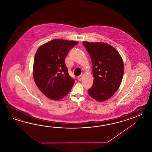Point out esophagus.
Returning <instances> with one entry per match:
<instances>
[{"mask_svg": "<svg viewBox=\"0 0 152 152\" xmlns=\"http://www.w3.org/2000/svg\"><path fill=\"white\" fill-rule=\"evenodd\" d=\"M82 78H83V75H81L80 76H79L78 77H77V80L79 81L81 80V79H82Z\"/></svg>", "mask_w": 152, "mask_h": 152, "instance_id": "obj_1", "label": "esophagus"}]
</instances>
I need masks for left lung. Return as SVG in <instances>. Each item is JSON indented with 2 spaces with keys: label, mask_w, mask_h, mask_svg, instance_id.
I'll list each match as a JSON object with an SVG mask.
<instances>
[{
  "label": "left lung",
  "mask_w": 152,
  "mask_h": 152,
  "mask_svg": "<svg viewBox=\"0 0 152 152\" xmlns=\"http://www.w3.org/2000/svg\"><path fill=\"white\" fill-rule=\"evenodd\" d=\"M83 42L90 56L94 77L88 94L98 102L107 100L121 84L124 69L123 59L116 49L107 43Z\"/></svg>",
  "instance_id": "1"
}]
</instances>
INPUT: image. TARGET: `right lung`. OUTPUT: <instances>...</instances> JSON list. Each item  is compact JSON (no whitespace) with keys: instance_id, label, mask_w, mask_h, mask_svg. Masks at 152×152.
<instances>
[{"instance_id":"1","label":"right lung","mask_w":152,"mask_h":152,"mask_svg":"<svg viewBox=\"0 0 152 152\" xmlns=\"http://www.w3.org/2000/svg\"><path fill=\"white\" fill-rule=\"evenodd\" d=\"M78 42L56 39L45 43L36 53L33 77L43 94L50 99L58 100L69 92L75 79L68 74L65 57Z\"/></svg>"}]
</instances>
